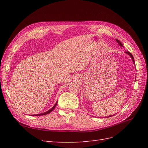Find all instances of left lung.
<instances>
[{
	"instance_id": "obj_1",
	"label": "left lung",
	"mask_w": 148,
	"mask_h": 148,
	"mask_svg": "<svg viewBox=\"0 0 148 148\" xmlns=\"http://www.w3.org/2000/svg\"><path fill=\"white\" fill-rule=\"evenodd\" d=\"M116 41H117L118 43H119V45L120 46H123V44H122V43H121V42L119 41V39H116ZM126 53H128V54L131 57H132V60H133V62H134V63H135V60H134V58H133V55L132 54V53H130V52H127ZM112 117V115H110V116H109V117Z\"/></svg>"
}]
</instances>
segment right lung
I'll use <instances>...</instances> for the list:
<instances>
[{
  "mask_svg": "<svg viewBox=\"0 0 148 148\" xmlns=\"http://www.w3.org/2000/svg\"><path fill=\"white\" fill-rule=\"evenodd\" d=\"M57 102L56 103V104L53 106L52 108L50 109V110H49L48 111H47V112H44V113H43V114H36V115H33V116H39V115H46V114H49V113H51V112L55 109V107H56V106H57Z\"/></svg>",
  "mask_w": 148,
  "mask_h": 148,
  "instance_id": "right-lung-1",
  "label": "right lung"
}]
</instances>
